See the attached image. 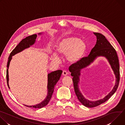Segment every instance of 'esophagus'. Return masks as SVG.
Returning <instances> with one entry per match:
<instances>
[{"label":"esophagus","instance_id":"obj_1","mask_svg":"<svg viewBox=\"0 0 125 125\" xmlns=\"http://www.w3.org/2000/svg\"><path fill=\"white\" fill-rule=\"evenodd\" d=\"M67 74H68L67 72H66V71H63V72H62V75H63V76H66Z\"/></svg>","mask_w":125,"mask_h":125}]
</instances>
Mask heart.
<instances>
[{
	"label": "heart",
	"mask_w": 125,
	"mask_h": 125,
	"mask_svg": "<svg viewBox=\"0 0 125 125\" xmlns=\"http://www.w3.org/2000/svg\"><path fill=\"white\" fill-rule=\"evenodd\" d=\"M56 50L59 54L66 56L67 60L71 63H77L84 57L86 51V46L81 41V39L72 37L62 40L58 43ZM54 59H58L56 53L52 55Z\"/></svg>",
	"instance_id": "obj_1"
}]
</instances>
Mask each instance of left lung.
<instances>
[{"mask_svg": "<svg viewBox=\"0 0 125 125\" xmlns=\"http://www.w3.org/2000/svg\"><path fill=\"white\" fill-rule=\"evenodd\" d=\"M94 33L96 35L97 41L90 54L87 57H83L79 62L71 65L69 68L71 73V75L73 77L74 91L79 100L84 106L90 108L97 106L109 99L117 91L120 81L119 63L115 49L103 34L98 32ZM100 56H105L109 61L116 76V83L113 91L104 99L95 102H91L84 99L79 91L77 85L79 80V76L82 69L88 65L97 57Z\"/></svg>", "mask_w": 125, "mask_h": 125, "instance_id": "1", "label": "left lung"}]
</instances>
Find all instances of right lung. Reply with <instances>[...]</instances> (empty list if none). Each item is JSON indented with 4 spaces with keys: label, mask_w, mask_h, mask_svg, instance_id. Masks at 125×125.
I'll list each match as a JSON object with an SVG mask.
<instances>
[{
    "label": "right lung",
    "mask_w": 125,
    "mask_h": 125,
    "mask_svg": "<svg viewBox=\"0 0 125 125\" xmlns=\"http://www.w3.org/2000/svg\"><path fill=\"white\" fill-rule=\"evenodd\" d=\"M39 34H41V33H39ZM37 37V35L36 34H34L26 37L25 39H23L11 52L10 54L8 57V61L7 65V69L6 70V80H7V85L8 86H9L8 68H9L10 62L12 59V56L14 55L17 53H19L22 51L25 48L29 47L31 45L33 44L34 42H35V39H36ZM62 71L59 70L54 71V72H52L48 74V84H47L48 94L44 100H43L42 102H41L39 104L33 105V106H27L26 105H25L28 107H32L34 108H41L45 106L48 104V103L49 102V101H50L51 98L53 91H54V86L55 85L57 82L59 81L61 77V75L62 74Z\"/></svg>",
    "instance_id": "obj_1"
}]
</instances>
